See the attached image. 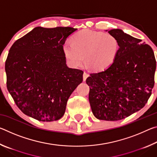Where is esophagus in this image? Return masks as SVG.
<instances>
[{"mask_svg": "<svg viewBox=\"0 0 157 157\" xmlns=\"http://www.w3.org/2000/svg\"><path fill=\"white\" fill-rule=\"evenodd\" d=\"M89 76V75L87 73H86V72H84V74H83V80L84 81H85L86 79V78H88V77Z\"/></svg>", "mask_w": 157, "mask_h": 157, "instance_id": "34e87169", "label": "esophagus"}]
</instances>
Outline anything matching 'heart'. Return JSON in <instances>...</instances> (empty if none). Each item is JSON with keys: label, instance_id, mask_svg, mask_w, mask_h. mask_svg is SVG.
<instances>
[{"label": "heart", "instance_id": "heart-1", "mask_svg": "<svg viewBox=\"0 0 157 157\" xmlns=\"http://www.w3.org/2000/svg\"><path fill=\"white\" fill-rule=\"evenodd\" d=\"M71 42L66 41L63 52L73 67H79L84 62L95 71H104L113 63L118 54L119 43L116 36L89 29L76 33Z\"/></svg>", "mask_w": 157, "mask_h": 157}]
</instances>
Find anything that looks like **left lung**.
I'll return each instance as SVG.
<instances>
[{
    "label": "left lung",
    "instance_id": "8db88e82",
    "mask_svg": "<svg viewBox=\"0 0 157 157\" xmlns=\"http://www.w3.org/2000/svg\"><path fill=\"white\" fill-rule=\"evenodd\" d=\"M119 43L113 63L106 70L90 74L89 100L99 120L125 118L144 107L155 85L156 59L153 50L119 29L108 31Z\"/></svg>",
    "mask_w": 157,
    "mask_h": 157
}]
</instances>
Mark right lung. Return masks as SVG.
I'll list each match as a JSON object with an SVG mask.
<instances>
[{
  "label": "right lung",
  "mask_w": 157,
  "mask_h": 157,
  "mask_svg": "<svg viewBox=\"0 0 157 157\" xmlns=\"http://www.w3.org/2000/svg\"><path fill=\"white\" fill-rule=\"evenodd\" d=\"M77 28L37 27L17 39L5 61L7 88L17 107L39 121H57L83 71L68 68L63 45Z\"/></svg>",
  "instance_id": "obj_1"
}]
</instances>
